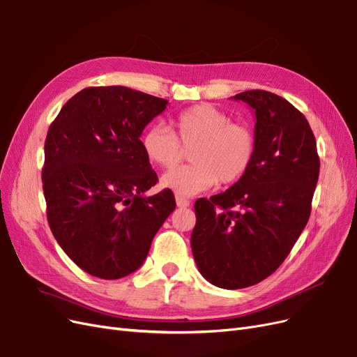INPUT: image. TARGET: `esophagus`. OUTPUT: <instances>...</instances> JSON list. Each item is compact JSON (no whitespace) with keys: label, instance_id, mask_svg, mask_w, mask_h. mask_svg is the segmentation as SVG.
Returning a JSON list of instances; mask_svg holds the SVG:
<instances>
[{"label":"esophagus","instance_id":"obj_1","mask_svg":"<svg viewBox=\"0 0 357 357\" xmlns=\"http://www.w3.org/2000/svg\"><path fill=\"white\" fill-rule=\"evenodd\" d=\"M176 204H177V206H180V208H186V206L190 205V201H188L186 198H183V196L177 195V196H176Z\"/></svg>","mask_w":357,"mask_h":357}]
</instances>
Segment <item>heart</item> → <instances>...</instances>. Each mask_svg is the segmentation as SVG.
<instances>
[{
  "mask_svg": "<svg viewBox=\"0 0 357 357\" xmlns=\"http://www.w3.org/2000/svg\"><path fill=\"white\" fill-rule=\"evenodd\" d=\"M177 136L168 127L156 124L142 136V149L156 167L173 168L190 151L193 164L177 167L161 178L165 189L192 196L218 183L230 184L242 178L255 155L252 130L213 105H196L180 112L174 121Z\"/></svg>",
  "mask_w": 357,
  "mask_h": 357,
  "instance_id": "heart-1",
  "label": "heart"
}]
</instances>
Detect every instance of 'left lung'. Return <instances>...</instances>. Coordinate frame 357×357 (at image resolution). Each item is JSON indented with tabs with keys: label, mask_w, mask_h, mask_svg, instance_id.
Returning <instances> with one entry per match:
<instances>
[{
	"label": "left lung",
	"mask_w": 357,
	"mask_h": 357,
	"mask_svg": "<svg viewBox=\"0 0 357 357\" xmlns=\"http://www.w3.org/2000/svg\"><path fill=\"white\" fill-rule=\"evenodd\" d=\"M255 112V155L242 178L195 202L193 258L210 284L241 289L284 263L309 221L319 178L316 139L305 116L264 90L233 96Z\"/></svg>",
	"instance_id": "8db88e82"
}]
</instances>
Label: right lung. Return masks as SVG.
Listing matches in <instances>:
<instances>
[{
    "label": "right lung",
    "instance_id": "add662e5",
    "mask_svg": "<svg viewBox=\"0 0 357 357\" xmlns=\"http://www.w3.org/2000/svg\"><path fill=\"white\" fill-rule=\"evenodd\" d=\"M167 105L122 85L89 87L66 102L48 128L43 167L48 225L70 260L96 278L136 272L174 211L169 189L143 196L158 176L140 136Z\"/></svg>",
    "mask_w": 357,
    "mask_h": 357
}]
</instances>
